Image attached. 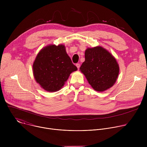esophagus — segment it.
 I'll return each instance as SVG.
<instances>
[{
	"mask_svg": "<svg viewBox=\"0 0 147 147\" xmlns=\"http://www.w3.org/2000/svg\"><path fill=\"white\" fill-rule=\"evenodd\" d=\"M76 66H77V67L78 68V69H79V68H80V64H79V63H77V64L76 65Z\"/></svg>",
	"mask_w": 147,
	"mask_h": 147,
	"instance_id": "34e87169",
	"label": "esophagus"
}]
</instances>
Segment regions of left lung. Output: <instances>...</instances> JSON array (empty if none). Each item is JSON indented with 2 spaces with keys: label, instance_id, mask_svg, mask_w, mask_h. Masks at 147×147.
Segmentation results:
<instances>
[{
  "label": "left lung",
  "instance_id": "left-lung-1",
  "mask_svg": "<svg viewBox=\"0 0 147 147\" xmlns=\"http://www.w3.org/2000/svg\"><path fill=\"white\" fill-rule=\"evenodd\" d=\"M80 70L94 90L103 92L115 84L119 73V66L108 51L98 46L86 50L85 61Z\"/></svg>",
  "mask_w": 147,
  "mask_h": 147
}]
</instances>
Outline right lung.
<instances>
[{"label":"right lung","mask_w":147,"mask_h":147,"mask_svg":"<svg viewBox=\"0 0 147 147\" xmlns=\"http://www.w3.org/2000/svg\"><path fill=\"white\" fill-rule=\"evenodd\" d=\"M37 83L44 90L56 92L64 86L72 72L77 70L64 45H49L37 54L32 65Z\"/></svg>","instance_id":"obj_1"}]
</instances>
